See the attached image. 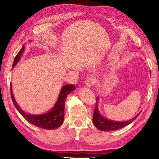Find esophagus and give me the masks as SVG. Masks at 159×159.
<instances>
[{
  "label": "esophagus",
  "mask_w": 159,
  "mask_h": 159,
  "mask_svg": "<svg viewBox=\"0 0 159 159\" xmlns=\"http://www.w3.org/2000/svg\"><path fill=\"white\" fill-rule=\"evenodd\" d=\"M95 81L96 80L93 77H89L87 78V79L85 80V84L87 87H88V88H89V87H92V85H94V83H95Z\"/></svg>",
  "instance_id": "esophagus-1"
}]
</instances>
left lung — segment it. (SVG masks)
Returning <instances> with one entry per match:
<instances>
[{
  "label": "left lung",
  "mask_w": 159,
  "mask_h": 159,
  "mask_svg": "<svg viewBox=\"0 0 159 159\" xmlns=\"http://www.w3.org/2000/svg\"><path fill=\"white\" fill-rule=\"evenodd\" d=\"M98 102H99V96L96 98V105L94 110L93 115V124L96 128L102 130V131H112L117 130L120 128H122L125 126H128V124L133 122V121L139 116V113H138L137 116L133 117V119H130L128 121H117L114 120H111L107 118L104 117L102 114L100 113L98 109Z\"/></svg>",
  "instance_id": "left-lung-1"
}]
</instances>
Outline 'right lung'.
Returning a JSON list of instances; mask_svg holds the SVG:
<instances>
[{"label": "right lung", "mask_w": 159, "mask_h": 159, "mask_svg": "<svg viewBox=\"0 0 159 159\" xmlns=\"http://www.w3.org/2000/svg\"><path fill=\"white\" fill-rule=\"evenodd\" d=\"M31 42L32 41H29ZM25 47L22 46L21 50L18 53V55L15 57L14 61L13 63V67H14L17 63L19 62V61L21 58L22 53L25 51ZM76 87L74 85H64L61 89L60 93L58 98L55 105L53 106L51 109L48 111V112L44 113L34 115L26 113L21 108L19 107L18 103L13 96V93L12 92V85L11 83L10 85V89H11V95L13 103L14 104L15 107L16 108L19 113L22 115V116L25 119L28 121L29 123L35 125V126L43 128V129L47 130H53L59 128L63 122L64 120V111H65V102L67 98V95L74 90Z\"/></svg>", "instance_id": "1"}]
</instances>
